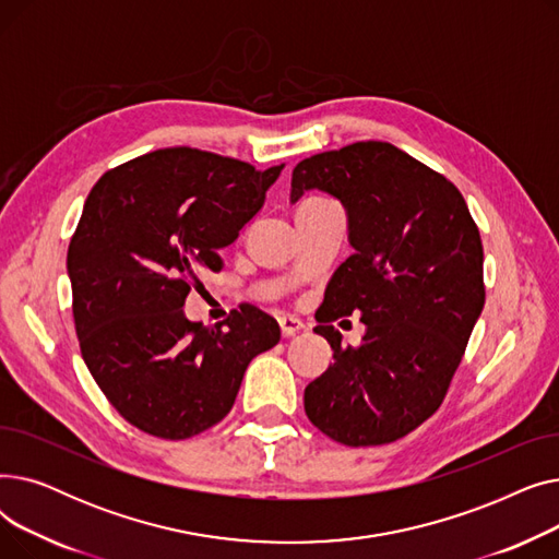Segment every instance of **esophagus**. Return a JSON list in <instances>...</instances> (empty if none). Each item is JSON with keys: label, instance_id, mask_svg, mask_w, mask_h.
<instances>
[{"label": "esophagus", "instance_id": "34e87169", "mask_svg": "<svg viewBox=\"0 0 559 559\" xmlns=\"http://www.w3.org/2000/svg\"><path fill=\"white\" fill-rule=\"evenodd\" d=\"M278 326H281V335H283V337H292L295 333L304 331V321L297 319V317L283 314V317H278Z\"/></svg>", "mask_w": 559, "mask_h": 559}]
</instances>
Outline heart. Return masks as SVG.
<instances>
[{
  "label": "heart",
  "mask_w": 559,
  "mask_h": 559,
  "mask_svg": "<svg viewBox=\"0 0 559 559\" xmlns=\"http://www.w3.org/2000/svg\"><path fill=\"white\" fill-rule=\"evenodd\" d=\"M310 201H319V199H310Z\"/></svg>",
  "instance_id": "obj_1"
}]
</instances>
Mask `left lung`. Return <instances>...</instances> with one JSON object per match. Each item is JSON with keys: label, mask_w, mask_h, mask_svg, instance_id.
<instances>
[{"label": "left lung", "mask_w": 559, "mask_h": 559, "mask_svg": "<svg viewBox=\"0 0 559 559\" xmlns=\"http://www.w3.org/2000/svg\"><path fill=\"white\" fill-rule=\"evenodd\" d=\"M306 190L342 201L354 247L314 312L333 365L306 388L308 419L346 447L390 444L442 405L485 306L483 242L460 190L390 142H354L301 160ZM361 312L360 347L332 326Z\"/></svg>", "instance_id": "1"}]
</instances>
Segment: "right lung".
<instances>
[{
	"label": "right lung",
	"instance_id": "obj_1",
	"mask_svg": "<svg viewBox=\"0 0 559 559\" xmlns=\"http://www.w3.org/2000/svg\"><path fill=\"white\" fill-rule=\"evenodd\" d=\"M283 165L171 146L106 171L68 249L81 356L110 405L160 439L219 424L249 362L278 344L276 319L251 304L205 329L183 312L219 249L262 209Z\"/></svg>",
	"mask_w": 559,
	"mask_h": 559
}]
</instances>
